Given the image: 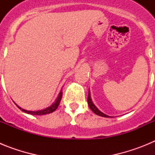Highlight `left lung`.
<instances>
[{
  "label": "left lung",
  "instance_id": "left-lung-1",
  "mask_svg": "<svg viewBox=\"0 0 155 155\" xmlns=\"http://www.w3.org/2000/svg\"><path fill=\"white\" fill-rule=\"evenodd\" d=\"M87 104H88V105H89V108L91 109V110L94 113H95L96 115H98V116H102V117H110V116H108V115H105V113H102V112H101V111H100L99 109H98V108H97L96 106L94 105V103L92 102V100H91V93H90V91H88Z\"/></svg>",
  "mask_w": 155,
  "mask_h": 155
}]
</instances>
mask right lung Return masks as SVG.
Returning a JSON list of instances; mask_svg holds the SVG:
<instances>
[{"label": "right lung", "mask_w": 155, "mask_h": 155, "mask_svg": "<svg viewBox=\"0 0 155 155\" xmlns=\"http://www.w3.org/2000/svg\"><path fill=\"white\" fill-rule=\"evenodd\" d=\"M62 98V90H61L60 93H59L58 96H57V99L55 100V102H53L50 106L49 107L46 108L44 109H41V110H38V111H29V110H26V109H21L20 106H18V105H16L19 109H21L22 112L25 113H28V114L30 115H34V116H42V115H46V114H49V113H51L53 112L56 110L58 107V105H60V102H61V100Z\"/></svg>", "instance_id": "1"}]
</instances>
